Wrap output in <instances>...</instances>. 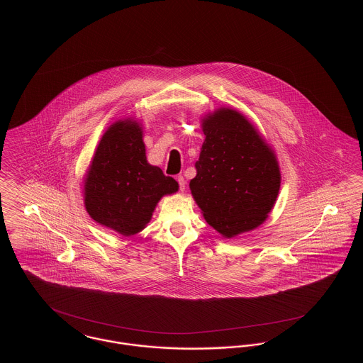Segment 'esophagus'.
I'll return each mask as SVG.
<instances>
[{"mask_svg": "<svg viewBox=\"0 0 363 363\" xmlns=\"http://www.w3.org/2000/svg\"><path fill=\"white\" fill-rule=\"evenodd\" d=\"M177 181H178V185H179V190H181V191H184V190H185V186H186V181H185V178H184L182 175H179V177L177 178Z\"/></svg>", "mask_w": 363, "mask_h": 363, "instance_id": "esophagus-1", "label": "esophagus"}]
</instances>
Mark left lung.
<instances>
[{
    "mask_svg": "<svg viewBox=\"0 0 363 363\" xmlns=\"http://www.w3.org/2000/svg\"><path fill=\"white\" fill-rule=\"evenodd\" d=\"M206 140L189 186L197 206L225 238L255 230L280 189L272 148L237 110L222 107L203 120Z\"/></svg>",
    "mask_w": 363,
    "mask_h": 363,
    "instance_id": "left-lung-1",
    "label": "left lung"
}]
</instances>
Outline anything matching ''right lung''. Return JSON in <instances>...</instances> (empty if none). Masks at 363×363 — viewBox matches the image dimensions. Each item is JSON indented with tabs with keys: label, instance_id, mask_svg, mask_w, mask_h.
<instances>
[{
	"label": "right lung",
	"instance_id": "add662e5",
	"mask_svg": "<svg viewBox=\"0 0 363 363\" xmlns=\"http://www.w3.org/2000/svg\"><path fill=\"white\" fill-rule=\"evenodd\" d=\"M178 190V182L147 162L138 121L114 122L101 138L84 179L89 216L125 237L151 220L159 200Z\"/></svg>",
	"mask_w": 363,
	"mask_h": 363
}]
</instances>
